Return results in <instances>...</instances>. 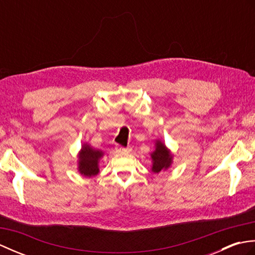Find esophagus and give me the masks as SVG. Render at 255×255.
<instances>
[{
  "label": "esophagus",
  "instance_id": "esophagus-1",
  "mask_svg": "<svg viewBox=\"0 0 255 255\" xmlns=\"http://www.w3.org/2000/svg\"><path fill=\"white\" fill-rule=\"evenodd\" d=\"M116 151L119 153H128V152H130L131 149L130 148H124V147H121V145H117Z\"/></svg>",
  "mask_w": 255,
  "mask_h": 255
}]
</instances>
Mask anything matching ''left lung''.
Here are the masks:
<instances>
[{
	"instance_id": "left-lung-1",
	"label": "left lung",
	"mask_w": 255,
	"mask_h": 255,
	"mask_svg": "<svg viewBox=\"0 0 255 255\" xmlns=\"http://www.w3.org/2000/svg\"><path fill=\"white\" fill-rule=\"evenodd\" d=\"M150 155L152 160L151 172L156 173V174L169 170L173 163V153L161 139H155L154 151L151 152Z\"/></svg>"
}]
</instances>
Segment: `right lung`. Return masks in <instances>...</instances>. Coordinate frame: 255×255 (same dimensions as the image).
Segmentation results:
<instances>
[{
	"label": "right lung",
	"mask_w": 255,
	"mask_h": 255,
	"mask_svg": "<svg viewBox=\"0 0 255 255\" xmlns=\"http://www.w3.org/2000/svg\"><path fill=\"white\" fill-rule=\"evenodd\" d=\"M104 152L88 142L82 143L78 153V171L84 177H93L100 173V161Z\"/></svg>",
	"instance_id": "right-lung-1"
}]
</instances>
